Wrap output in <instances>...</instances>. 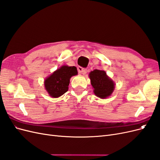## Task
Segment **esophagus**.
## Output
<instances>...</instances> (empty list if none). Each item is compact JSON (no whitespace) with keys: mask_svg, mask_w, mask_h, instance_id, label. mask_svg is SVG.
<instances>
[{"mask_svg":"<svg viewBox=\"0 0 160 160\" xmlns=\"http://www.w3.org/2000/svg\"><path fill=\"white\" fill-rule=\"evenodd\" d=\"M77 70H78V72L79 73H82V74H85L87 72V69L85 68H83L81 67H77Z\"/></svg>","mask_w":160,"mask_h":160,"instance_id":"esophagus-1","label":"esophagus"}]
</instances>
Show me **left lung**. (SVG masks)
<instances>
[{"mask_svg": "<svg viewBox=\"0 0 160 160\" xmlns=\"http://www.w3.org/2000/svg\"><path fill=\"white\" fill-rule=\"evenodd\" d=\"M91 83L94 88V93L100 98H106L114 90V83L104 71L95 69L89 73Z\"/></svg>", "mask_w": 160, "mask_h": 160, "instance_id": "1", "label": "left lung"}]
</instances>
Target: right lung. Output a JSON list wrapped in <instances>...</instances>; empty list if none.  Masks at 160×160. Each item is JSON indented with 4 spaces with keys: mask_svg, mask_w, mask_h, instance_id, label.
<instances>
[{
    "mask_svg": "<svg viewBox=\"0 0 160 160\" xmlns=\"http://www.w3.org/2000/svg\"><path fill=\"white\" fill-rule=\"evenodd\" d=\"M77 74L75 67L62 66L45 81V87L50 96L56 98L68 91L70 78Z\"/></svg>",
    "mask_w": 160,
    "mask_h": 160,
    "instance_id": "1",
    "label": "right lung"
}]
</instances>
